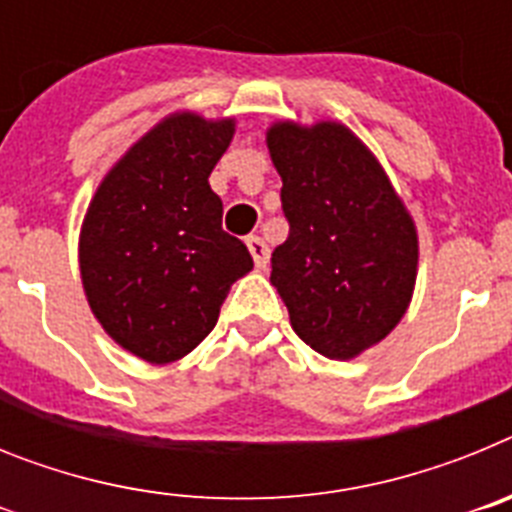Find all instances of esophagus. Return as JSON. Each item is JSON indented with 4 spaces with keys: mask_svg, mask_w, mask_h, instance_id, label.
<instances>
[{
    "mask_svg": "<svg viewBox=\"0 0 512 512\" xmlns=\"http://www.w3.org/2000/svg\"><path fill=\"white\" fill-rule=\"evenodd\" d=\"M246 246L248 251H251L256 269H266V264H269V248H266L264 238H259V235H248Z\"/></svg>",
    "mask_w": 512,
    "mask_h": 512,
    "instance_id": "obj_1",
    "label": "esophagus"
}]
</instances>
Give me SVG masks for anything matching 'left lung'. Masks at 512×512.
<instances>
[{
  "label": "left lung",
  "mask_w": 512,
  "mask_h": 512,
  "mask_svg": "<svg viewBox=\"0 0 512 512\" xmlns=\"http://www.w3.org/2000/svg\"><path fill=\"white\" fill-rule=\"evenodd\" d=\"M266 143L289 223L271 253V284L307 346L354 359L408 310L418 269L413 220L372 151L338 122H277Z\"/></svg>",
  "instance_id": "obj_1"
}]
</instances>
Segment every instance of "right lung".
<instances>
[{"mask_svg": "<svg viewBox=\"0 0 512 512\" xmlns=\"http://www.w3.org/2000/svg\"><path fill=\"white\" fill-rule=\"evenodd\" d=\"M233 130V120L169 117L104 176L84 217L89 307L151 364L187 356L215 328L230 284L253 269L243 241L223 230V202L207 182Z\"/></svg>", "mask_w": 512, "mask_h": 512, "instance_id": "add662e5", "label": "right lung"}]
</instances>
